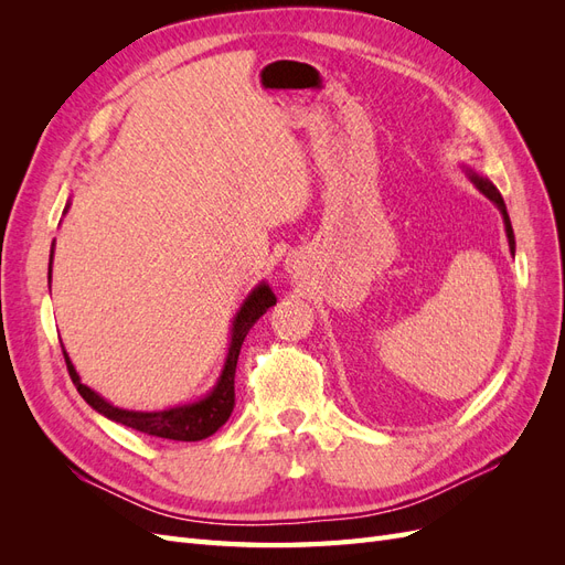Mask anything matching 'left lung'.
<instances>
[{
  "label": "left lung",
  "instance_id": "8db88e82",
  "mask_svg": "<svg viewBox=\"0 0 565 565\" xmlns=\"http://www.w3.org/2000/svg\"><path fill=\"white\" fill-rule=\"evenodd\" d=\"M467 174H469V179L473 181V185L478 188V191H481L488 200H492L494 204H498V210L502 212V218H504V228H507V237H509V249H511V254H514V249H516L514 228H511V221H509V214H507V204H504L500 191L492 185V181H488V179H483V177H478V174L473 172V169H467Z\"/></svg>",
  "mask_w": 565,
  "mask_h": 565
}]
</instances>
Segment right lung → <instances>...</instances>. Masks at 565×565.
<instances>
[{
    "label": "right lung",
    "mask_w": 565,
    "mask_h": 565,
    "mask_svg": "<svg viewBox=\"0 0 565 565\" xmlns=\"http://www.w3.org/2000/svg\"><path fill=\"white\" fill-rule=\"evenodd\" d=\"M51 262H54V249H51ZM49 282H51V264H49ZM273 303H276V295L270 292V287L266 282L256 285L252 289L249 297L243 301L241 311H237L233 318L228 355H226L224 370H221V377L207 396L195 401V403L160 409V413H136V409H122V407L110 405L106 398H100L96 391L84 386L79 382V374L75 372V367L71 363V358H67V353L63 351L67 372H71L73 384L77 386L79 396L104 417H108L117 424H125V426H129V429H136V431L148 434V436L169 438V440H202V438L216 434L231 417L233 405H235L237 355H241L243 341H245L247 332L252 330V324L259 320Z\"/></svg>",
    "instance_id": "right-lung-1"
}]
</instances>
